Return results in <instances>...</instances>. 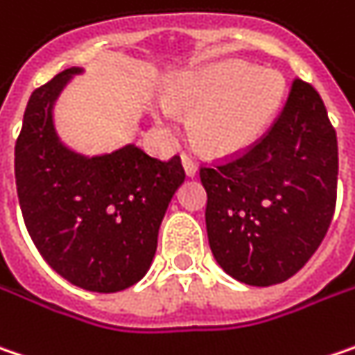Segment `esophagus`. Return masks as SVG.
<instances>
[{"mask_svg":"<svg viewBox=\"0 0 355 355\" xmlns=\"http://www.w3.org/2000/svg\"><path fill=\"white\" fill-rule=\"evenodd\" d=\"M182 164H184V169H186V173L189 178L198 173V164H196L189 155H182Z\"/></svg>","mask_w":355,"mask_h":355,"instance_id":"1","label":"esophagus"}]
</instances>
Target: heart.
<instances>
[{
    "label": "heart",
    "instance_id": "1",
    "mask_svg": "<svg viewBox=\"0 0 355 355\" xmlns=\"http://www.w3.org/2000/svg\"><path fill=\"white\" fill-rule=\"evenodd\" d=\"M286 94L284 78L243 62H223L189 71L166 92L168 103L193 112V141L211 155H236L250 150L268 132ZM157 121L173 130V116L159 110Z\"/></svg>",
    "mask_w": 355,
    "mask_h": 355
}]
</instances>
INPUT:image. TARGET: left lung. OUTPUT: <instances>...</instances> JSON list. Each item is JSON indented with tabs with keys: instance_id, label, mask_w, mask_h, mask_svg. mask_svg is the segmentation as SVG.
I'll use <instances>...</instances> for the list:
<instances>
[{
	"instance_id": "1",
	"label": "left lung",
	"mask_w": 355,
	"mask_h": 355,
	"mask_svg": "<svg viewBox=\"0 0 355 355\" xmlns=\"http://www.w3.org/2000/svg\"><path fill=\"white\" fill-rule=\"evenodd\" d=\"M200 178L209 248L225 274L261 288L297 274L326 238L338 196V137L320 94L295 78L270 130Z\"/></svg>"
}]
</instances>
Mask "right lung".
Segmentation results:
<instances>
[{
  "label": "right lung",
  "mask_w": 355,
  "mask_h": 355,
  "mask_svg": "<svg viewBox=\"0 0 355 355\" xmlns=\"http://www.w3.org/2000/svg\"><path fill=\"white\" fill-rule=\"evenodd\" d=\"M80 71L58 73L27 101L15 141L17 198L29 236L58 274L89 292H121L150 270L186 171L180 155L162 162L133 144L96 157L67 150L51 110Z\"/></svg>",
  "instance_id": "obj_1"
}]
</instances>
